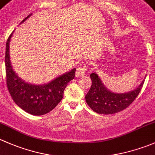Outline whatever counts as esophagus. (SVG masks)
<instances>
[{"mask_svg": "<svg viewBox=\"0 0 155 155\" xmlns=\"http://www.w3.org/2000/svg\"><path fill=\"white\" fill-rule=\"evenodd\" d=\"M87 66L84 64H81V66H79L77 68V70H76L75 75L77 78L82 77L85 74V73L87 72Z\"/></svg>", "mask_w": 155, "mask_h": 155, "instance_id": "esophagus-1", "label": "esophagus"}]
</instances>
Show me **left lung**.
Masks as SVG:
<instances>
[{"instance_id":"obj_1","label":"left lung","mask_w":155,"mask_h":155,"mask_svg":"<svg viewBox=\"0 0 155 155\" xmlns=\"http://www.w3.org/2000/svg\"><path fill=\"white\" fill-rule=\"evenodd\" d=\"M92 86L85 98L89 107L99 114H113L127 108L141 91L145 80L134 90L125 93H114L107 89L95 73L90 74Z\"/></svg>"}]
</instances>
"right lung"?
I'll return each instance as SVG.
<instances>
[{"instance_id":"right-lung-1","label":"right lung","mask_w":155,"mask_h":155,"mask_svg":"<svg viewBox=\"0 0 155 155\" xmlns=\"http://www.w3.org/2000/svg\"><path fill=\"white\" fill-rule=\"evenodd\" d=\"M32 14L26 17L25 21ZM12 32L6 44L5 66L6 85L15 103L25 112L42 116L51 111L63 98V92L70 81L74 79L76 68H73L48 84L34 85L21 79L12 69L9 57V42Z\"/></svg>"}]
</instances>
